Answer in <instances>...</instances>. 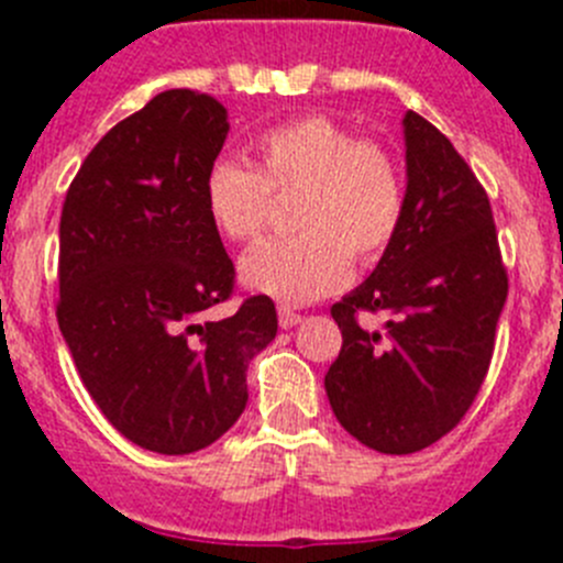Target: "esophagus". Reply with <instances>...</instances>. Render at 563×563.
Instances as JSON below:
<instances>
[{
    "mask_svg": "<svg viewBox=\"0 0 563 563\" xmlns=\"http://www.w3.org/2000/svg\"><path fill=\"white\" fill-rule=\"evenodd\" d=\"M296 324H301V312L290 310V307H278V327L282 330H292Z\"/></svg>",
    "mask_w": 563,
    "mask_h": 563,
    "instance_id": "esophagus-1",
    "label": "esophagus"
}]
</instances>
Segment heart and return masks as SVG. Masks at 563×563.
I'll use <instances>...</instances> for the list:
<instances>
[{"label":"heart","mask_w":563,"mask_h":563,"mask_svg":"<svg viewBox=\"0 0 563 563\" xmlns=\"http://www.w3.org/2000/svg\"><path fill=\"white\" fill-rule=\"evenodd\" d=\"M256 168L217 161L206 174V208L231 242H256L273 200L292 202L296 236L242 258V282L282 305H310L341 290L357 265H372L406 220V172L389 146L310 114L267 129L253 143Z\"/></svg>","instance_id":"obj_1"}]
</instances>
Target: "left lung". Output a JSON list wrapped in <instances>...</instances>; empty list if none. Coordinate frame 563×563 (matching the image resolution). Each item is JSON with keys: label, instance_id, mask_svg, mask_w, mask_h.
Returning a JSON list of instances; mask_svg holds the SVG:
<instances>
[{"label": "left lung", "instance_id": "1", "mask_svg": "<svg viewBox=\"0 0 563 563\" xmlns=\"http://www.w3.org/2000/svg\"><path fill=\"white\" fill-rule=\"evenodd\" d=\"M406 220L361 287L332 305L343 343L324 377L338 422L380 454L460 426L494 357L507 298L485 188L434 123L406 112ZM363 314L387 318L383 331Z\"/></svg>", "mask_w": 563, "mask_h": 563}]
</instances>
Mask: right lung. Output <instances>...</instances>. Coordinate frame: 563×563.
Here are the masks:
<instances>
[{"instance_id": "1", "label": "right lung", "mask_w": 563, "mask_h": 563, "mask_svg": "<svg viewBox=\"0 0 563 563\" xmlns=\"http://www.w3.org/2000/svg\"><path fill=\"white\" fill-rule=\"evenodd\" d=\"M225 134L217 98L154 96L87 154L58 225L56 316L78 375L126 440L168 456L239 420L247 363L278 330L271 296L211 316L236 282L206 208Z\"/></svg>"}]
</instances>
